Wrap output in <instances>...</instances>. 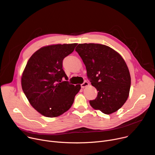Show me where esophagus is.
Segmentation results:
<instances>
[{
	"label": "esophagus",
	"instance_id": "1",
	"mask_svg": "<svg viewBox=\"0 0 155 155\" xmlns=\"http://www.w3.org/2000/svg\"><path fill=\"white\" fill-rule=\"evenodd\" d=\"M88 85H89V83L87 82V81H84L83 83H82V84H81V87L82 88H84V87L87 86Z\"/></svg>",
	"mask_w": 155,
	"mask_h": 155
}]
</instances>
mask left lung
<instances>
[{
    "label": "left lung",
    "instance_id": "1",
    "mask_svg": "<svg viewBox=\"0 0 155 155\" xmlns=\"http://www.w3.org/2000/svg\"><path fill=\"white\" fill-rule=\"evenodd\" d=\"M86 66L87 78L97 90L90 101L95 110L109 115L117 112L127 101L130 76L122 56L108 46L98 43L78 44L75 48Z\"/></svg>",
    "mask_w": 155,
    "mask_h": 155
}]
</instances>
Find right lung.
<instances>
[{"instance_id":"1","label":"right lung","mask_w":155,"mask_h":155,"mask_svg":"<svg viewBox=\"0 0 155 155\" xmlns=\"http://www.w3.org/2000/svg\"><path fill=\"white\" fill-rule=\"evenodd\" d=\"M77 43L57 44L41 47L28 60L21 77L22 89L31 105L41 115L50 118L67 112L74 103L80 84L62 81L68 77L62 69L64 58Z\"/></svg>"}]
</instances>
